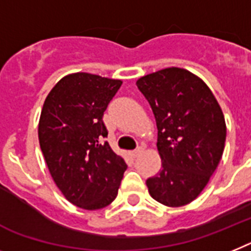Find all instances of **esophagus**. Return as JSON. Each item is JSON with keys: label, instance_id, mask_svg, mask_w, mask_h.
Here are the masks:
<instances>
[{"label": "esophagus", "instance_id": "34e87169", "mask_svg": "<svg viewBox=\"0 0 251 251\" xmlns=\"http://www.w3.org/2000/svg\"><path fill=\"white\" fill-rule=\"evenodd\" d=\"M144 150H145L144 148H138V149H136L134 151H132V152H130V155H132L133 158H138V156H140V155L144 152Z\"/></svg>", "mask_w": 251, "mask_h": 251}]
</instances>
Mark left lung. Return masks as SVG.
I'll return each instance as SVG.
<instances>
[{
  "label": "left lung",
  "mask_w": 251,
  "mask_h": 251,
  "mask_svg": "<svg viewBox=\"0 0 251 251\" xmlns=\"http://www.w3.org/2000/svg\"><path fill=\"white\" fill-rule=\"evenodd\" d=\"M158 127L161 169L149 178V194L160 204H190L208 185L225 150V115L206 83L182 68H165L136 82Z\"/></svg>",
  "instance_id": "1"
}]
</instances>
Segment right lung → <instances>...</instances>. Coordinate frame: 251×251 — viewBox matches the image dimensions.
<instances>
[{
	"instance_id": "add662e5",
	"label": "right lung",
	"mask_w": 251,
	"mask_h": 251,
	"mask_svg": "<svg viewBox=\"0 0 251 251\" xmlns=\"http://www.w3.org/2000/svg\"><path fill=\"white\" fill-rule=\"evenodd\" d=\"M90 73H72L53 86L38 123L39 146L65 199L86 210L107 206L118 195L127 164L110 145L103 111L122 86Z\"/></svg>"
}]
</instances>
